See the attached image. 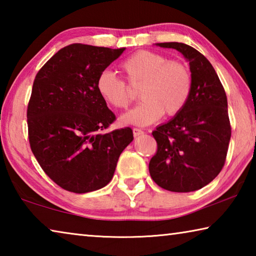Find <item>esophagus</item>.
<instances>
[{
  "instance_id": "obj_1",
  "label": "esophagus",
  "mask_w": 256,
  "mask_h": 256,
  "mask_svg": "<svg viewBox=\"0 0 256 256\" xmlns=\"http://www.w3.org/2000/svg\"><path fill=\"white\" fill-rule=\"evenodd\" d=\"M144 132L142 131V130H140V128H133V136H141V134H144Z\"/></svg>"
}]
</instances>
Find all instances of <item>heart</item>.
I'll return each instance as SVG.
<instances>
[{
  "label": "heart",
  "instance_id": "b5f03b06",
  "mask_svg": "<svg viewBox=\"0 0 256 256\" xmlns=\"http://www.w3.org/2000/svg\"><path fill=\"white\" fill-rule=\"evenodd\" d=\"M120 68L125 80L132 86H141L144 99L136 107L123 115L122 122L149 125L166 112L175 116L184 110L192 94L193 80L188 66L178 60L151 50H138L125 58ZM96 89L104 100L116 110H124L133 100L126 82L110 70L97 76Z\"/></svg>",
  "mask_w": 256,
  "mask_h": 256
}]
</instances>
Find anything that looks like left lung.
I'll list each match as a JSON object with an SVG mask.
<instances>
[{
    "label": "left lung",
    "mask_w": 256,
    "mask_h": 256,
    "mask_svg": "<svg viewBox=\"0 0 256 256\" xmlns=\"http://www.w3.org/2000/svg\"><path fill=\"white\" fill-rule=\"evenodd\" d=\"M190 62L193 86L188 105L152 132L157 151L149 162L151 178L172 192H193L214 180L226 162L232 128L227 96L204 55L183 42H159Z\"/></svg>",
    "instance_id": "8db88e82"
}]
</instances>
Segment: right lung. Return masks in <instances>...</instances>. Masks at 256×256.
Listing matches in <instances>:
<instances>
[{
	"label": "right lung",
	"instance_id": "right-lung-1",
	"mask_svg": "<svg viewBox=\"0 0 256 256\" xmlns=\"http://www.w3.org/2000/svg\"><path fill=\"white\" fill-rule=\"evenodd\" d=\"M124 50L71 44L34 78L27 110L30 148L46 175L68 192L106 186L133 140L130 128L102 133L116 116L96 89L99 73Z\"/></svg>",
	"mask_w": 256,
	"mask_h": 256
}]
</instances>
